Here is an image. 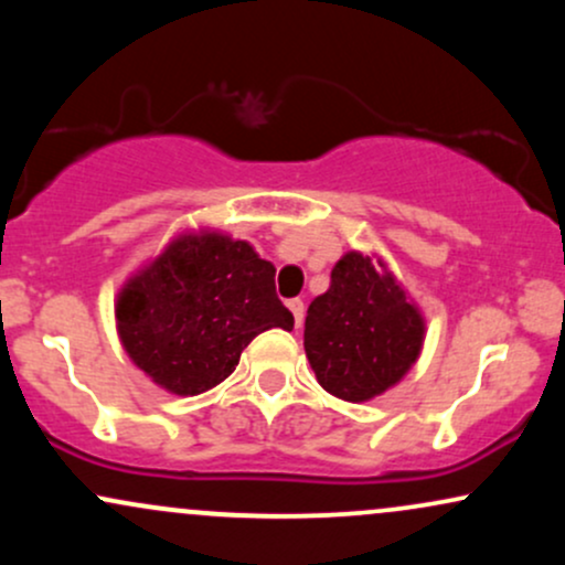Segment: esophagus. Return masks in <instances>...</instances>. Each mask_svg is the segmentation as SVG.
Masks as SVG:
<instances>
[{
  "mask_svg": "<svg viewBox=\"0 0 565 565\" xmlns=\"http://www.w3.org/2000/svg\"><path fill=\"white\" fill-rule=\"evenodd\" d=\"M287 308L291 310V316H295V323L297 327H302V316H305V305L300 297H295V300H287Z\"/></svg>",
  "mask_w": 565,
  "mask_h": 565,
  "instance_id": "34e87169",
  "label": "esophagus"
}]
</instances>
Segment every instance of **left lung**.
Segmentation results:
<instances>
[{"instance_id":"8db88e82","label":"left lung","mask_w":565,"mask_h":565,"mask_svg":"<svg viewBox=\"0 0 565 565\" xmlns=\"http://www.w3.org/2000/svg\"><path fill=\"white\" fill-rule=\"evenodd\" d=\"M425 342V319L387 265L348 252L305 316V355L337 398L361 404L393 387Z\"/></svg>"}]
</instances>
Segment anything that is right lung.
Listing matches in <instances>:
<instances>
[{
	"label": "right lung",
	"instance_id": "obj_1",
	"mask_svg": "<svg viewBox=\"0 0 565 565\" xmlns=\"http://www.w3.org/2000/svg\"><path fill=\"white\" fill-rule=\"evenodd\" d=\"M274 276V265L246 242L215 231L183 233L116 297L121 345L164 391H210L257 334L295 327Z\"/></svg>",
	"mask_w": 565,
	"mask_h": 565
}]
</instances>
